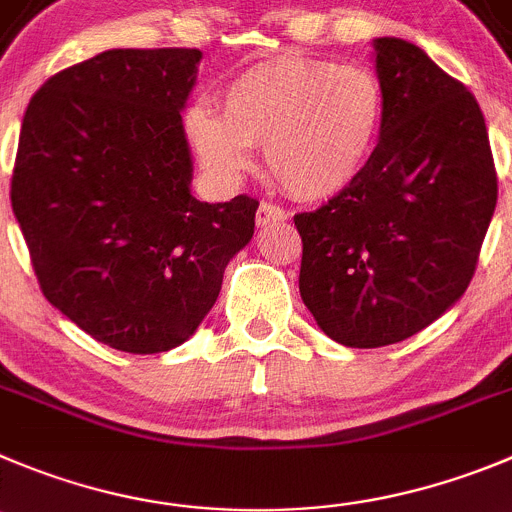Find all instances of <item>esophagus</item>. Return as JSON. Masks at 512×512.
<instances>
[{
    "label": "esophagus",
    "mask_w": 512,
    "mask_h": 512,
    "mask_svg": "<svg viewBox=\"0 0 512 512\" xmlns=\"http://www.w3.org/2000/svg\"><path fill=\"white\" fill-rule=\"evenodd\" d=\"M285 219H288V212H285L283 207H278V204L262 202L260 207H257V224H260V227H267V224H275V222H285Z\"/></svg>",
    "instance_id": "esophagus-1"
}]
</instances>
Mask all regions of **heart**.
Listing matches in <instances>:
<instances>
[{
    "mask_svg": "<svg viewBox=\"0 0 512 512\" xmlns=\"http://www.w3.org/2000/svg\"><path fill=\"white\" fill-rule=\"evenodd\" d=\"M386 90L361 65L283 55L234 75L222 113L191 105L184 131L204 169L237 179L265 148L267 169L298 199H328L364 174L381 143Z\"/></svg>",
    "mask_w": 512,
    "mask_h": 512,
    "instance_id": "obj_1",
    "label": "heart"
}]
</instances>
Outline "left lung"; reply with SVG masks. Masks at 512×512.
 <instances>
[{"label":"left lung","instance_id":"1","mask_svg":"<svg viewBox=\"0 0 512 512\" xmlns=\"http://www.w3.org/2000/svg\"><path fill=\"white\" fill-rule=\"evenodd\" d=\"M374 45L386 90L374 159L348 189L293 217L303 303L351 348L404 341L455 305L498 204L475 95L412 42Z\"/></svg>","mask_w":512,"mask_h":512}]
</instances>
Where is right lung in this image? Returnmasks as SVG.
Listing matches in <instances>:
<instances>
[{
    "label": "right lung",
    "instance_id": "obj_1",
    "mask_svg": "<svg viewBox=\"0 0 512 512\" xmlns=\"http://www.w3.org/2000/svg\"><path fill=\"white\" fill-rule=\"evenodd\" d=\"M202 52L108 50L52 75L25 111L12 209L42 295L126 353L184 343L255 232V197H191L181 108Z\"/></svg>",
    "mask_w": 512,
    "mask_h": 512
}]
</instances>
